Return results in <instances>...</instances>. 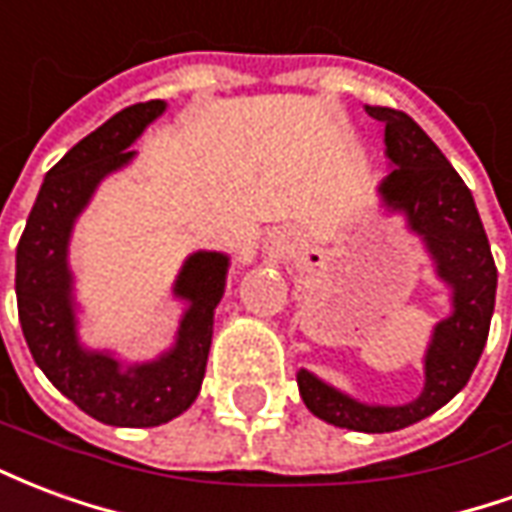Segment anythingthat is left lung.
<instances>
[{
  "label": "left lung",
  "instance_id": "1",
  "mask_svg": "<svg viewBox=\"0 0 512 512\" xmlns=\"http://www.w3.org/2000/svg\"><path fill=\"white\" fill-rule=\"evenodd\" d=\"M384 123L386 178L376 186L386 213L403 216L422 241L433 274L450 290V315L433 326L422 356L425 384L403 406L362 403L310 370L296 373L304 406L334 428L392 433L430 417L461 392L480 362L496 301V266L472 191L422 128L389 106H365Z\"/></svg>",
  "mask_w": 512,
  "mask_h": 512
}]
</instances>
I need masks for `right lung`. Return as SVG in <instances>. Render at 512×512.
I'll list each match as a JSON object with an SVG mask.
<instances>
[{
	"label": "right lung",
	"mask_w": 512,
	"mask_h": 512,
	"mask_svg": "<svg viewBox=\"0 0 512 512\" xmlns=\"http://www.w3.org/2000/svg\"><path fill=\"white\" fill-rule=\"evenodd\" d=\"M167 112V101L134 104L109 117L46 172L16 249L18 321L35 365L62 395L98 422L153 428L180 417L200 395L211 351L213 312L230 271V255L191 252L172 296L183 301L175 343L147 362H123L112 351L87 348L79 334L71 238L84 208L109 175L136 158L128 150Z\"/></svg>",
	"instance_id": "right-lung-1"
}]
</instances>
